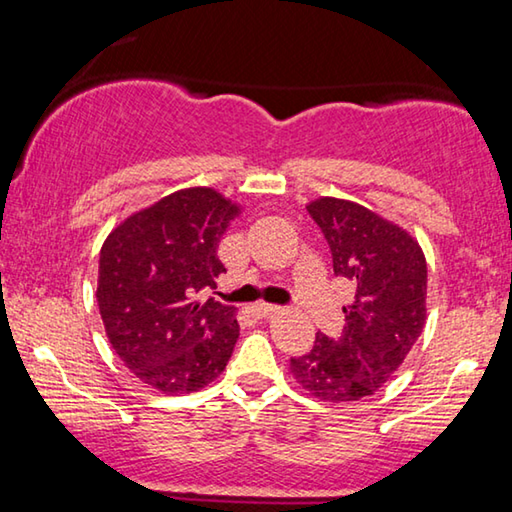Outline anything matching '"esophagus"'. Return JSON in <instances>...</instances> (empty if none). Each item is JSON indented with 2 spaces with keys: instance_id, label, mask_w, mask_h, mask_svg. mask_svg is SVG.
Returning a JSON list of instances; mask_svg holds the SVG:
<instances>
[{
  "instance_id": "1",
  "label": "esophagus",
  "mask_w": 512,
  "mask_h": 512,
  "mask_svg": "<svg viewBox=\"0 0 512 512\" xmlns=\"http://www.w3.org/2000/svg\"><path fill=\"white\" fill-rule=\"evenodd\" d=\"M250 311H253V314L259 318H266V316L275 314L277 305H271V302H255V305H250Z\"/></svg>"
}]
</instances>
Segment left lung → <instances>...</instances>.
I'll use <instances>...</instances> for the list:
<instances>
[{
    "mask_svg": "<svg viewBox=\"0 0 512 512\" xmlns=\"http://www.w3.org/2000/svg\"><path fill=\"white\" fill-rule=\"evenodd\" d=\"M332 253L334 275L352 284L341 336L316 334L291 359L298 384L327 402H357L393 377L427 320V262L411 235L363 205L318 198L307 205Z\"/></svg>",
    "mask_w": 512,
    "mask_h": 512,
    "instance_id": "8db88e82",
    "label": "left lung"
}]
</instances>
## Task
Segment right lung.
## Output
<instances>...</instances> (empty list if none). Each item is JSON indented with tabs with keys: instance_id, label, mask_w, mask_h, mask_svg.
<instances>
[{
	"instance_id": "right-lung-1",
	"label": "right lung",
	"mask_w": 512,
	"mask_h": 512,
	"mask_svg": "<svg viewBox=\"0 0 512 512\" xmlns=\"http://www.w3.org/2000/svg\"><path fill=\"white\" fill-rule=\"evenodd\" d=\"M237 214L210 187L180 189L128 216L101 248L97 300L108 341L162 393L207 386L235 350V307L203 293L225 273L216 250Z\"/></svg>"
}]
</instances>
